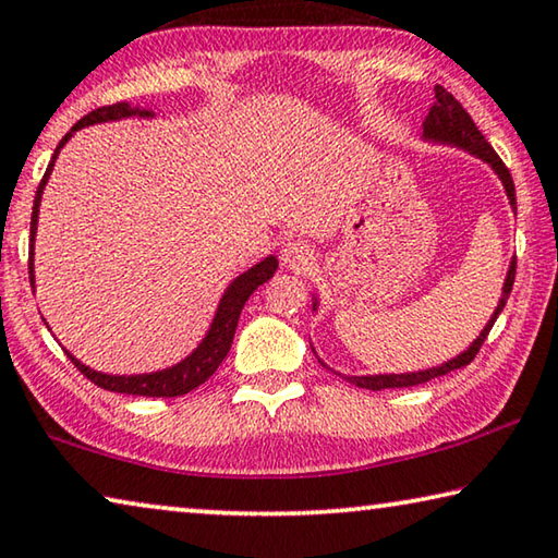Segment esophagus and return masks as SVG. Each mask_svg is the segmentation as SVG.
<instances>
[{"mask_svg": "<svg viewBox=\"0 0 558 558\" xmlns=\"http://www.w3.org/2000/svg\"><path fill=\"white\" fill-rule=\"evenodd\" d=\"M280 258H282V263L288 265V268L305 270L307 265L315 260V253H313V247L307 245L305 241H290V243L282 245Z\"/></svg>", "mask_w": 558, "mask_h": 558, "instance_id": "1", "label": "esophagus"}]
</instances>
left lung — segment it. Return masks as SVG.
Wrapping results in <instances>:
<instances>
[{
  "label": "left lung",
  "mask_w": 558,
  "mask_h": 558,
  "mask_svg": "<svg viewBox=\"0 0 558 558\" xmlns=\"http://www.w3.org/2000/svg\"><path fill=\"white\" fill-rule=\"evenodd\" d=\"M422 141H432V144H445V146L462 148V151L482 158L484 163H489L492 171L499 175V181L504 185V193H507V198H509L511 210L517 214V191H514V181H511L509 168L504 166V161L497 156V151H494V148L489 146V141L482 136V131L476 129V123L472 121L470 113L464 111V106L459 104L454 96L447 92V88L435 86V104H432L427 119H424V123H422ZM514 276H517V258H511L507 278H504V286H501V298H499L497 307H494L489 323L484 325V330L476 335V340L470 344V348H466L464 352H459L457 357L441 362V365H437V367L417 369V373L342 375V377L348 379L350 385L362 387V390H390V387H414V385L429 383V379L441 377V375L452 373V369L470 365V362L476 357V352H480V348L484 344L486 335H489L494 320H497L499 313L504 311V305H507L511 286H514ZM317 305H320V300H317V295H313V311H317ZM313 352H315V348H313ZM315 355H317V352H315ZM317 360H320V357H317ZM320 365H325L323 360H320ZM327 369H330V367H327Z\"/></svg>",
  "instance_id": "obj_1"
}]
</instances>
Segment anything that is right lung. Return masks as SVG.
<instances>
[{
	"label": "right lung",
	"mask_w": 558,
	"mask_h": 558,
	"mask_svg": "<svg viewBox=\"0 0 558 558\" xmlns=\"http://www.w3.org/2000/svg\"><path fill=\"white\" fill-rule=\"evenodd\" d=\"M154 119L156 113L151 109H138V106H129L126 101L113 104V106H101L92 113H86L84 119H78L72 131L59 141L54 156L47 166V173L37 189V196H34V208H32V235H29V282L34 288V241H37V223H39V206H41V193L44 185H47L51 171H54V163L61 154V148L66 146V141L72 138L78 129L94 126V123H106V121H121V119ZM278 270V258L276 255H268L263 258L258 265L247 268L241 272L231 286L226 288V293L220 295V303L216 307L214 323H210L206 338L198 342V348L191 352L189 357L175 362V365L166 367V369H156V373H144V375H109V373H99V369H92L84 365L82 360L74 357L72 352L64 350L69 360L78 367V373L84 377L92 379L94 385L104 387L109 392H121V395H141V397H179L191 390H196L198 385L206 383V379L216 373L220 362L226 360L228 350L233 344V335L238 327V317H241V311L245 305V300L253 295V290L268 282L272 278V272Z\"/></svg>",
	"instance_id": "1"
}]
</instances>
